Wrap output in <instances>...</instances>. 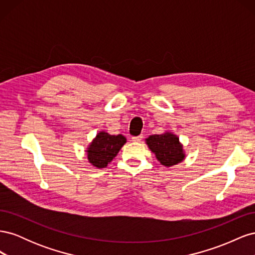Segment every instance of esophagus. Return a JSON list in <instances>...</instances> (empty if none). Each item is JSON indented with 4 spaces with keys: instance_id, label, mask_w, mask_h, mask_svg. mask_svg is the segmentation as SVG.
Returning <instances> with one entry per match:
<instances>
[{
    "instance_id": "34e87169",
    "label": "esophagus",
    "mask_w": 255,
    "mask_h": 255,
    "mask_svg": "<svg viewBox=\"0 0 255 255\" xmlns=\"http://www.w3.org/2000/svg\"><path fill=\"white\" fill-rule=\"evenodd\" d=\"M142 138H143V136L139 135V136H137V137H133L132 140L135 141V142H140L142 140Z\"/></svg>"
}]
</instances>
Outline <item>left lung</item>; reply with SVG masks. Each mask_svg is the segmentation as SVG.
<instances>
[{
  "label": "left lung",
  "instance_id": "8db88e82",
  "mask_svg": "<svg viewBox=\"0 0 255 255\" xmlns=\"http://www.w3.org/2000/svg\"><path fill=\"white\" fill-rule=\"evenodd\" d=\"M145 143L155 154L156 159L165 167L175 166L186 157L179 137L172 132L165 130L163 134L150 135L145 138Z\"/></svg>",
  "mask_w": 255,
  "mask_h": 255
}]
</instances>
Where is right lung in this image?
Wrapping results in <instances>:
<instances>
[{
  "instance_id": "add662e5",
  "label": "right lung",
  "mask_w": 255,
  "mask_h": 255,
  "mask_svg": "<svg viewBox=\"0 0 255 255\" xmlns=\"http://www.w3.org/2000/svg\"><path fill=\"white\" fill-rule=\"evenodd\" d=\"M126 142L127 138L121 134L111 135L105 130H100L86 149L89 164L98 169L106 168Z\"/></svg>"
}]
</instances>
